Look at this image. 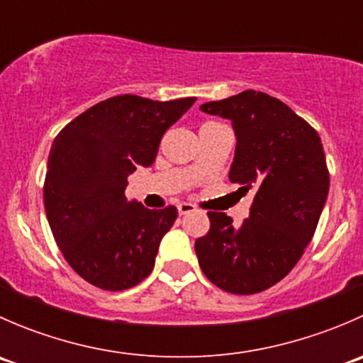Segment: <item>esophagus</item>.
Masks as SVG:
<instances>
[{"mask_svg":"<svg viewBox=\"0 0 363 363\" xmlns=\"http://www.w3.org/2000/svg\"><path fill=\"white\" fill-rule=\"evenodd\" d=\"M177 211H179V214H181V216L189 214V212L195 211V205L189 203V202H182V203L177 205Z\"/></svg>","mask_w":363,"mask_h":363,"instance_id":"esophagus-1","label":"esophagus"}]
</instances>
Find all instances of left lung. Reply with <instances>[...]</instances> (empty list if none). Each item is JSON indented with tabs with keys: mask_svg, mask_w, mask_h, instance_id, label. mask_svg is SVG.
Wrapping results in <instances>:
<instances>
[{
	"mask_svg": "<svg viewBox=\"0 0 363 363\" xmlns=\"http://www.w3.org/2000/svg\"><path fill=\"white\" fill-rule=\"evenodd\" d=\"M200 108L232 121L230 181L255 195L239 226L225 212H207L211 228L195 242L200 269L223 291L259 294L290 274L316 232L330 186L321 138L286 104L259 91Z\"/></svg>",
	"mask_w": 363,
	"mask_h": 363,
	"instance_id": "1",
	"label": "left lung"
}]
</instances>
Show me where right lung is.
Listing matches in <instances>:
<instances>
[{
	"mask_svg": "<svg viewBox=\"0 0 363 363\" xmlns=\"http://www.w3.org/2000/svg\"><path fill=\"white\" fill-rule=\"evenodd\" d=\"M196 98L119 94L69 121L50 147L43 203L65 259L100 290L123 291L151 274L177 208L128 202V175L155 163L161 137Z\"/></svg>",
	"mask_w": 363,
	"mask_h": 363,
	"instance_id": "obj_1",
	"label": "right lung"
}]
</instances>
